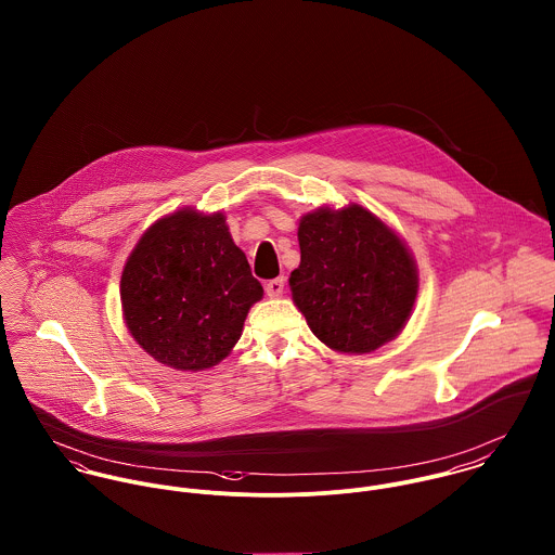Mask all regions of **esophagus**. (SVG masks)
Wrapping results in <instances>:
<instances>
[{
  "instance_id": "1",
  "label": "esophagus",
  "mask_w": 555,
  "mask_h": 555,
  "mask_svg": "<svg viewBox=\"0 0 555 555\" xmlns=\"http://www.w3.org/2000/svg\"><path fill=\"white\" fill-rule=\"evenodd\" d=\"M284 284H286L284 278H275V280H269V282L264 284V291H267V295H269L271 299H275V297H282V295H284Z\"/></svg>"
}]
</instances>
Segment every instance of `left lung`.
I'll use <instances>...</instances> for the list:
<instances>
[{
	"mask_svg": "<svg viewBox=\"0 0 555 555\" xmlns=\"http://www.w3.org/2000/svg\"><path fill=\"white\" fill-rule=\"evenodd\" d=\"M301 262L293 301L337 352L365 354L391 341L412 314L418 271L405 243L361 205L318 207L299 222Z\"/></svg>",
	"mask_w": 555,
	"mask_h": 555,
	"instance_id": "left-lung-1",
	"label": "left lung"
}]
</instances>
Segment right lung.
Returning a JSON list of instances; mask_svg holds the SVG:
<instances>
[{
	"mask_svg": "<svg viewBox=\"0 0 555 555\" xmlns=\"http://www.w3.org/2000/svg\"><path fill=\"white\" fill-rule=\"evenodd\" d=\"M262 299L245 254L222 214L181 209L158 220L121 273L124 320L162 365L201 372L218 365Z\"/></svg>",
	"mask_w": 555,
	"mask_h": 555,
	"instance_id": "obj_1",
	"label": "right lung"
}]
</instances>
